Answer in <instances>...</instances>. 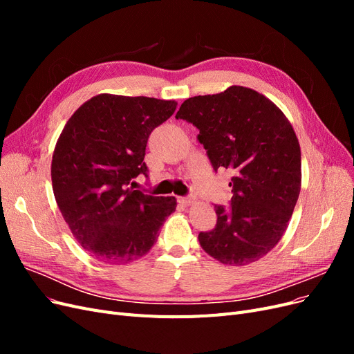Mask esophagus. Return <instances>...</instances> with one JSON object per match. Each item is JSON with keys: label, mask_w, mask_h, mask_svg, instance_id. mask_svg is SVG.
<instances>
[{"label": "esophagus", "mask_w": 354, "mask_h": 354, "mask_svg": "<svg viewBox=\"0 0 354 354\" xmlns=\"http://www.w3.org/2000/svg\"><path fill=\"white\" fill-rule=\"evenodd\" d=\"M195 202V198H178V203H181V205H185V207H189V205H192V203Z\"/></svg>", "instance_id": "34e87169"}]
</instances>
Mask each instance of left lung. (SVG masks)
<instances>
[{
    "mask_svg": "<svg viewBox=\"0 0 354 354\" xmlns=\"http://www.w3.org/2000/svg\"><path fill=\"white\" fill-rule=\"evenodd\" d=\"M176 118L198 128L214 169L234 174L232 208L214 207L217 224L199 233L202 250L226 266L259 261L282 239L301 190L291 122L270 99L242 85L190 97Z\"/></svg>",
    "mask_w": 354,
    "mask_h": 354,
    "instance_id": "8db88e82",
    "label": "left lung"
}]
</instances>
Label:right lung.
Returning <instances> with one entry per match:
<instances>
[{"instance_id": "1", "label": "right lung", "mask_w": 354, "mask_h": 354, "mask_svg": "<svg viewBox=\"0 0 354 354\" xmlns=\"http://www.w3.org/2000/svg\"><path fill=\"white\" fill-rule=\"evenodd\" d=\"M176 100L97 94L69 118L53 152V192L63 218L95 260L127 264L151 251L174 196L130 187L146 174V143Z\"/></svg>"}]
</instances>
